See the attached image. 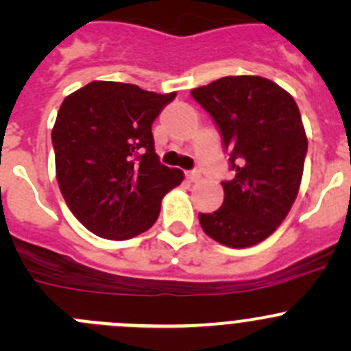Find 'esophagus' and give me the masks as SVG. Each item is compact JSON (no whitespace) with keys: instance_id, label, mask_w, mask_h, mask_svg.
I'll return each mask as SVG.
<instances>
[{"instance_id":"esophagus-1","label":"esophagus","mask_w":351,"mask_h":351,"mask_svg":"<svg viewBox=\"0 0 351 351\" xmlns=\"http://www.w3.org/2000/svg\"><path fill=\"white\" fill-rule=\"evenodd\" d=\"M186 180H189V182H198V180H200V171H198V169L186 171Z\"/></svg>"}]
</instances>
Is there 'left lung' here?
<instances>
[{
  "label": "left lung",
  "mask_w": 351,
  "mask_h": 351,
  "mask_svg": "<svg viewBox=\"0 0 351 351\" xmlns=\"http://www.w3.org/2000/svg\"><path fill=\"white\" fill-rule=\"evenodd\" d=\"M212 117L229 154L224 202L198 214L207 236L229 247L267 239L289 214L304 171L307 137L295 100L260 76H226L190 93Z\"/></svg>",
  "instance_id": "8db88e82"
}]
</instances>
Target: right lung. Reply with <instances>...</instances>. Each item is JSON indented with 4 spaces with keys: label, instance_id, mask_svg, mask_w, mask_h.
I'll use <instances>...</instances> for the list:
<instances>
[{
    "label": "right lung",
    "instance_id": "1",
    "mask_svg": "<svg viewBox=\"0 0 351 351\" xmlns=\"http://www.w3.org/2000/svg\"><path fill=\"white\" fill-rule=\"evenodd\" d=\"M176 93L91 81L64 98L52 129L59 189L77 221L107 239L134 238L154 224L183 171L159 162L153 122Z\"/></svg>",
    "mask_w": 351,
    "mask_h": 351
}]
</instances>
